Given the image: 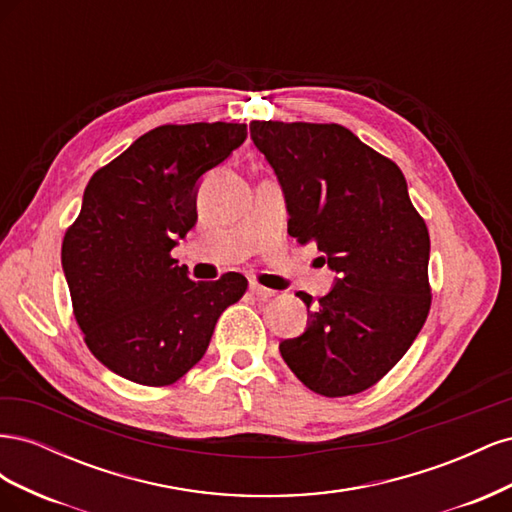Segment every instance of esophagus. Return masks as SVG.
Masks as SVG:
<instances>
[{
    "instance_id": "obj_1",
    "label": "esophagus",
    "mask_w": 512,
    "mask_h": 512,
    "mask_svg": "<svg viewBox=\"0 0 512 512\" xmlns=\"http://www.w3.org/2000/svg\"><path fill=\"white\" fill-rule=\"evenodd\" d=\"M250 292L254 294V297L256 299H262V301H267V299H271L273 297V290L271 288H265V286H262V284H258V282H252L250 284Z\"/></svg>"
}]
</instances>
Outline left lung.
Returning <instances> with one entry per match:
<instances>
[{
  "label": "left lung",
  "mask_w": 512,
  "mask_h": 512,
  "mask_svg": "<svg viewBox=\"0 0 512 512\" xmlns=\"http://www.w3.org/2000/svg\"><path fill=\"white\" fill-rule=\"evenodd\" d=\"M250 132L282 183L290 237L316 243L339 273L318 301L297 292L309 324L280 344L282 359L318 395L363 393L427 320V224L399 166L339 123L252 121Z\"/></svg>",
  "instance_id": "8db88e82"
}]
</instances>
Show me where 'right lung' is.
I'll return each instance as SVG.
<instances>
[{
  "label": "right lung",
  "instance_id": "obj_1",
  "mask_svg": "<svg viewBox=\"0 0 512 512\" xmlns=\"http://www.w3.org/2000/svg\"><path fill=\"white\" fill-rule=\"evenodd\" d=\"M247 136L245 123H166L98 168L61 243L87 348L117 376L168 386L203 359L247 280L194 282L170 256L196 222V181Z\"/></svg>",
  "mask_w": 512,
  "mask_h": 512
}]
</instances>
